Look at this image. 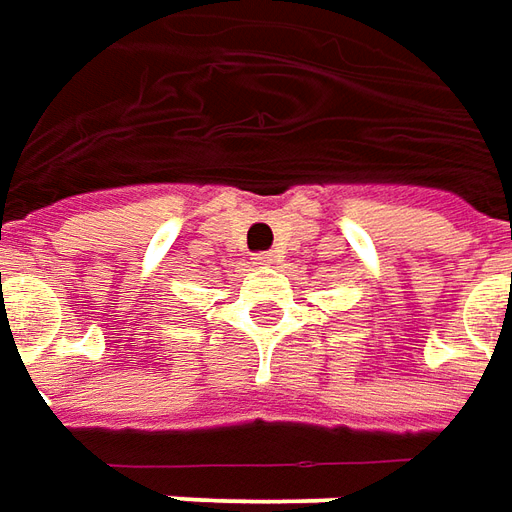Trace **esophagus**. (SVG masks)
<instances>
[{
  "instance_id": "1",
  "label": "esophagus",
  "mask_w": 512,
  "mask_h": 512,
  "mask_svg": "<svg viewBox=\"0 0 512 512\" xmlns=\"http://www.w3.org/2000/svg\"><path fill=\"white\" fill-rule=\"evenodd\" d=\"M278 256L273 250H262V253H256L253 256V264H262V267H270V264H276Z\"/></svg>"
}]
</instances>
